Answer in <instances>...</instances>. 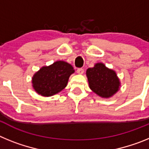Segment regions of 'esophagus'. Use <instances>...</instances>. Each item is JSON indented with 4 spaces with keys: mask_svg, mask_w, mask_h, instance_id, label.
<instances>
[{
    "mask_svg": "<svg viewBox=\"0 0 149 149\" xmlns=\"http://www.w3.org/2000/svg\"><path fill=\"white\" fill-rule=\"evenodd\" d=\"M84 68H77V73L79 74H84Z\"/></svg>",
    "mask_w": 149,
    "mask_h": 149,
    "instance_id": "1",
    "label": "esophagus"
}]
</instances>
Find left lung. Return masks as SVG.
<instances>
[{
	"label": "left lung",
	"instance_id": "obj_1",
	"mask_svg": "<svg viewBox=\"0 0 149 149\" xmlns=\"http://www.w3.org/2000/svg\"><path fill=\"white\" fill-rule=\"evenodd\" d=\"M86 74L90 89L101 98H110L119 90L121 82L116 72L104 63H95Z\"/></svg>",
	"mask_w": 149,
	"mask_h": 149
}]
</instances>
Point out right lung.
Wrapping results in <instances>:
<instances>
[{
  "instance_id": "1",
  "label": "right lung",
  "mask_w": 149,
  "mask_h": 149,
  "mask_svg": "<svg viewBox=\"0 0 149 149\" xmlns=\"http://www.w3.org/2000/svg\"><path fill=\"white\" fill-rule=\"evenodd\" d=\"M74 72L69 63L58 60L48 65L42 66L32 77V86L39 95L44 97L54 95L68 84V78Z\"/></svg>"
}]
</instances>
